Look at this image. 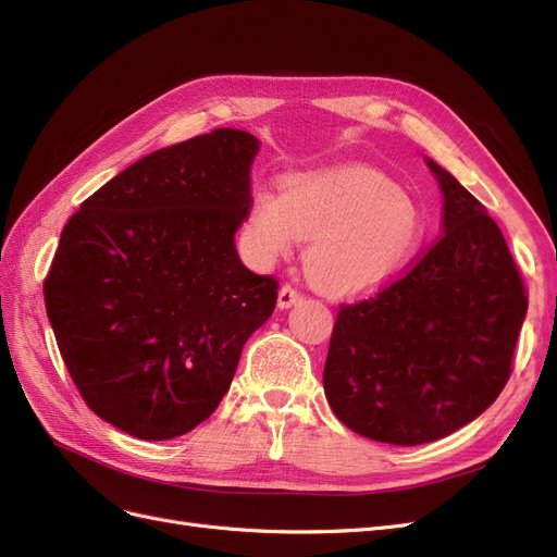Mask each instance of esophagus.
Masks as SVG:
<instances>
[{
	"instance_id": "34e87169",
	"label": "esophagus",
	"mask_w": 557,
	"mask_h": 557,
	"mask_svg": "<svg viewBox=\"0 0 557 557\" xmlns=\"http://www.w3.org/2000/svg\"><path fill=\"white\" fill-rule=\"evenodd\" d=\"M299 299H301V293L295 288V285H290V283H285L283 288L278 290V307H281V309H288V307L297 305Z\"/></svg>"
}]
</instances>
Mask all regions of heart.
Segmentation results:
<instances>
[{"instance_id": "heart-1", "label": "heart", "mask_w": 557, "mask_h": 557, "mask_svg": "<svg viewBox=\"0 0 557 557\" xmlns=\"http://www.w3.org/2000/svg\"><path fill=\"white\" fill-rule=\"evenodd\" d=\"M425 237L416 201L364 166L290 178L283 193L260 190L252 199L248 239L260 260L309 242L307 276L332 295L381 288L411 264Z\"/></svg>"}]
</instances>
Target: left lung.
<instances>
[{"instance_id": "1", "label": "left lung", "mask_w": 557, "mask_h": 557, "mask_svg": "<svg viewBox=\"0 0 557 557\" xmlns=\"http://www.w3.org/2000/svg\"><path fill=\"white\" fill-rule=\"evenodd\" d=\"M444 234L385 288L339 305L325 360L334 416L367 440L416 446L481 416L513 372L525 283L481 201L428 160Z\"/></svg>"}]
</instances>
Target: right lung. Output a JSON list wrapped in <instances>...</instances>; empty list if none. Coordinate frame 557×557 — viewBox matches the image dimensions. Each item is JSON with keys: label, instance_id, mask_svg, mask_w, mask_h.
Wrapping results in <instances>:
<instances>
[{"label": "right lung", "instance_id": "1", "mask_svg": "<svg viewBox=\"0 0 557 557\" xmlns=\"http://www.w3.org/2000/svg\"><path fill=\"white\" fill-rule=\"evenodd\" d=\"M258 139L218 127L156 150L64 225L44 281L60 356L83 401L137 440L164 442L221 404L278 281L246 269Z\"/></svg>", "mask_w": 557, "mask_h": 557}]
</instances>
